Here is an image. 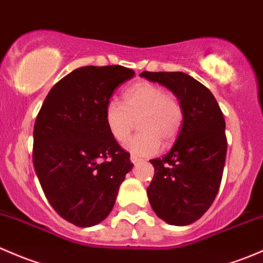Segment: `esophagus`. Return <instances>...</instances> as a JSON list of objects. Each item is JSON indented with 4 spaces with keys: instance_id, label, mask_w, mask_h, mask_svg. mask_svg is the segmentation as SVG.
<instances>
[{
    "instance_id": "esophagus-1",
    "label": "esophagus",
    "mask_w": 263,
    "mask_h": 263,
    "mask_svg": "<svg viewBox=\"0 0 263 263\" xmlns=\"http://www.w3.org/2000/svg\"><path fill=\"white\" fill-rule=\"evenodd\" d=\"M129 160H131L132 164H137V162L141 161V157L136 156V155H131V157H129Z\"/></svg>"
}]
</instances>
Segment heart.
I'll return each instance as SVG.
<instances>
[{"mask_svg": "<svg viewBox=\"0 0 263 263\" xmlns=\"http://www.w3.org/2000/svg\"><path fill=\"white\" fill-rule=\"evenodd\" d=\"M104 118L110 135L123 141L139 121L141 131L124 141L123 147L132 154L153 156L164 145L173 142L182 123V107L179 99L161 85L140 82L124 92V103L110 98L106 103Z\"/></svg>", "mask_w": 263, "mask_h": 263, "instance_id": "1", "label": "heart"}]
</instances>
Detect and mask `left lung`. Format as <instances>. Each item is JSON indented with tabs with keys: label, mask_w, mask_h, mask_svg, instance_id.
<instances>
[{
	"label": "left lung",
	"mask_w": 263,
	"mask_h": 263,
	"mask_svg": "<svg viewBox=\"0 0 263 263\" xmlns=\"http://www.w3.org/2000/svg\"><path fill=\"white\" fill-rule=\"evenodd\" d=\"M175 95L182 123L175 143L162 159L150 160L155 175L147 197L154 212L171 226H187L212 205L226 164V122L211 90L181 71H142Z\"/></svg>",
	"instance_id": "obj_1"
}]
</instances>
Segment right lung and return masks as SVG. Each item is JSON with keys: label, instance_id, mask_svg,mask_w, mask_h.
<instances>
[{"label": "right lung", "instance_id": "obj_1", "mask_svg": "<svg viewBox=\"0 0 263 263\" xmlns=\"http://www.w3.org/2000/svg\"><path fill=\"white\" fill-rule=\"evenodd\" d=\"M134 76L121 65L76 69L51 88L36 117L32 161L39 181L55 212L77 227L108 217L134 167L104 118L116 88Z\"/></svg>", "mask_w": 263, "mask_h": 263}]
</instances>
